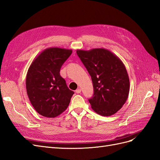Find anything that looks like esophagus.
Here are the masks:
<instances>
[{"mask_svg":"<svg viewBox=\"0 0 160 160\" xmlns=\"http://www.w3.org/2000/svg\"><path fill=\"white\" fill-rule=\"evenodd\" d=\"M81 92V89L80 88H78L76 90V93L77 94H80Z\"/></svg>","mask_w":160,"mask_h":160,"instance_id":"obj_1","label":"esophagus"}]
</instances>
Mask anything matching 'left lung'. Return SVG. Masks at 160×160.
I'll use <instances>...</instances> for the list:
<instances>
[{"label":"left lung","mask_w":160,"mask_h":160,"mask_svg":"<svg viewBox=\"0 0 160 160\" xmlns=\"http://www.w3.org/2000/svg\"><path fill=\"white\" fill-rule=\"evenodd\" d=\"M76 53L92 78L94 94L88 101L92 110L104 117L115 114L124 105L129 92V78L124 63L104 48L78 49Z\"/></svg>","instance_id":"obj_1"}]
</instances>
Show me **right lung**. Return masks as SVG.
Listing matches in <instances>:
<instances>
[{
  "label": "right lung",
  "instance_id": "right-lung-1",
  "mask_svg": "<svg viewBox=\"0 0 160 160\" xmlns=\"http://www.w3.org/2000/svg\"><path fill=\"white\" fill-rule=\"evenodd\" d=\"M72 49L49 48L36 57L26 76V89L29 99L39 115L54 118L66 110L72 95L60 68L70 57Z\"/></svg>",
  "mask_w": 160,
  "mask_h": 160
}]
</instances>
